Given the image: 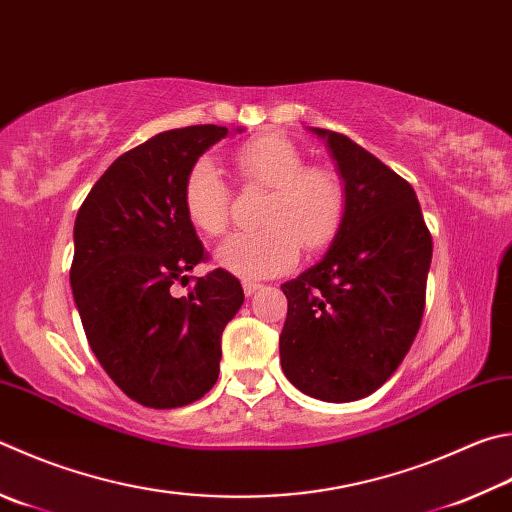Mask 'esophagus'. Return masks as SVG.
<instances>
[{
	"label": "esophagus",
	"instance_id": "34e87169",
	"mask_svg": "<svg viewBox=\"0 0 512 512\" xmlns=\"http://www.w3.org/2000/svg\"><path fill=\"white\" fill-rule=\"evenodd\" d=\"M259 288H262V284L259 282H244V293L250 297V295H255Z\"/></svg>",
	"mask_w": 512,
	"mask_h": 512
}]
</instances>
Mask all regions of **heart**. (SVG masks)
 <instances>
[{
  "mask_svg": "<svg viewBox=\"0 0 512 512\" xmlns=\"http://www.w3.org/2000/svg\"><path fill=\"white\" fill-rule=\"evenodd\" d=\"M232 161L241 179L268 190L259 224L262 230L232 232L215 250L221 268L246 280L286 273L309 253L338 237L347 215V190L336 172L306 167L300 147L284 136H257L239 145ZM183 210L190 224L221 235L228 224L230 190L210 159L194 163L183 181Z\"/></svg>",
  "mask_w": 512,
  "mask_h": 512,
  "instance_id": "heart-1",
  "label": "heart"
}]
</instances>
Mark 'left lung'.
I'll return each mask as SVG.
<instances>
[{"mask_svg": "<svg viewBox=\"0 0 512 512\" xmlns=\"http://www.w3.org/2000/svg\"><path fill=\"white\" fill-rule=\"evenodd\" d=\"M324 138L347 190V215L318 264L284 282L286 378L306 396L349 403L374 394L421 327L432 237L410 183L345 134Z\"/></svg>", "mask_w": 512, "mask_h": 512, "instance_id": "8db88e82", "label": "left lung"}]
</instances>
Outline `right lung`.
<instances>
[{
    "label": "right lung",
    "mask_w": 512,
    "mask_h": 512,
    "mask_svg": "<svg viewBox=\"0 0 512 512\" xmlns=\"http://www.w3.org/2000/svg\"><path fill=\"white\" fill-rule=\"evenodd\" d=\"M241 132V129H237ZM228 127L156 134L107 167L73 226L71 288L91 351L109 378L154 410L199 401L219 376L221 333L244 304L224 268L174 282L206 259L183 210V181Z\"/></svg>",
    "instance_id": "obj_1"
}]
</instances>
